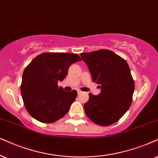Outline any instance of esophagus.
<instances>
[{
	"mask_svg": "<svg viewBox=\"0 0 158 158\" xmlns=\"http://www.w3.org/2000/svg\"><path fill=\"white\" fill-rule=\"evenodd\" d=\"M83 93H84V92H83V91H81V90H77V94H83Z\"/></svg>",
	"mask_w": 158,
	"mask_h": 158,
	"instance_id": "34e87169",
	"label": "esophagus"
}]
</instances>
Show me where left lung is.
Masks as SVG:
<instances>
[{
  "label": "left lung",
  "instance_id": "left-lung-1",
  "mask_svg": "<svg viewBox=\"0 0 158 158\" xmlns=\"http://www.w3.org/2000/svg\"><path fill=\"white\" fill-rule=\"evenodd\" d=\"M93 82L99 84L101 93L89 94L84 105L86 116L100 126L118 122L131 106L135 83L129 65L124 58L109 50L82 52Z\"/></svg>",
  "mask_w": 158,
  "mask_h": 158
}]
</instances>
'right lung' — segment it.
Returning <instances> with one entry per match:
<instances>
[{"label":"right lung","instance_id":"right-lung-1","mask_svg":"<svg viewBox=\"0 0 158 158\" xmlns=\"http://www.w3.org/2000/svg\"><path fill=\"white\" fill-rule=\"evenodd\" d=\"M81 61L77 54L44 52L25 68L20 91L28 114L42 123L64 117L75 100L77 91H65L58 82L67 77L72 64Z\"/></svg>","mask_w":158,"mask_h":158}]
</instances>
